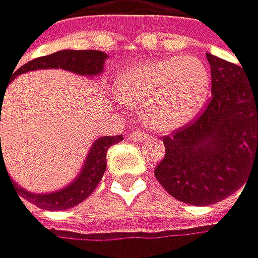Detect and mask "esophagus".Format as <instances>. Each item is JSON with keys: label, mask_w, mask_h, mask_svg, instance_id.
I'll use <instances>...</instances> for the list:
<instances>
[{"label": "esophagus", "mask_w": 258, "mask_h": 258, "mask_svg": "<svg viewBox=\"0 0 258 258\" xmlns=\"http://www.w3.org/2000/svg\"><path fill=\"white\" fill-rule=\"evenodd\" d=\"M129 139L140 142V140L148 139V134H145V132H142V131H134V132H131V134H129Z\"/></svg>", "instance_id": "esophagus-1"}]
</instances>
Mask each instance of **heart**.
Here are the masks:
<instances>
[{
  "label": "heart",
  "mask_w": 258,
  "mask_h": 258,
  "mask_svg": "<svg viewBox=\"0 0 258 258\" xmlns=\"http://www.w3.org/2000/svg\"><path fill=\"white\" fill-rule=\"evenodd\" d=\"M211 76L193 55L159 58L122 72L114 94L122 105L142 107L150 127L171 131L190 121L208 97Z\"/></svg>",
  "instance_id": "1"
}]
</instances>
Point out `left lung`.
Masks as SVG:
<instances>
[{
    "mask_svg": "<svg viewBox=\"0 0 258 258\" xmlns=\"http://www.w3.org/2000/svg\"><path fill=\"white\" fill-rule=\"evenodd\" d=\"M211 63V99L185 126L163 137L164 158L155 177L175 200L211 206L244 185L258 166V84L242 68L206 54Z\"/></svg>",
    "mask_w": 258,
    "mask_h": 258,
    "instance_id": "obj_1",
    "label": "left lung"
}]
</instances>
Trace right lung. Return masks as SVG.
Masks as SVG:
<instances>
[{
    "instance_id": "add662e5",
    "label": "right lung",
    "mask_w": 258,
    "mask_h": 258,
    "mask_svg": "<svg viewBox=\"0 0 258 258\" xmlns=\"http://www.w3.org/2000/svg\"><path fill=\"white\" fill-rule=\"evenodd\" d=\"M107 57L108 55L105 52H100V50H58V52H54L50 55H44V57H38V58H35V60L22 65L19 70L12 75V78H16L17 75H22L25 72L39 70V68H63V70L73 72L78 75L94 76V75L102 73L105 58ZM4 92L6 91L0 89L1 100H3ZM121 140H122V136L100 137L92 145L89 155H87L86 164L83 167L80 177H78L72 185H68L67 188H63V190H60V191L49 193V195H35V193H28L25 190H22V188L17 186L14 182H11V183L14 185V190H17V193L24 198V200L38 206V208H41V209H46V211L70 209V208H73V206L83 203L86 198L95 190V186H97L99 182L102 180V175L105 172V169H107V151H108V148L114 144H118V142H121ZM4 167L6 166H4V158H3V151H1L0 172L1 169H4ZM6 174H8V171H6Z\"/></svg>"
}]
</instances>
